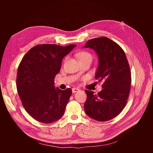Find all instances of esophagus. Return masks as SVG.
Wrapping results in <instances>:
<instances>
[{"label":"esophagus","mask_w":153,"mask_h":153,"mask_svg":"<svg viewBox=\"0 0 153 153\" xmlns=\"http://www.w3.org/2000/svg\"><path fill=\"white\" fill-rule=\"evenodd\" d=\"M79 91V89L78 88H72V92L73 93H77Z\"/></svg>","instance_id":"1"}]
</instances>
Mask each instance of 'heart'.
<instances>
[{"instance_id": "heart-1", "label": "heart", "mask_w": 153, "mask_h": 153, "mask_svg": "<svg viewBox=\"0 0 153 153\" xmlns=\"http://www.w3.org/2000/svg\"><path fill=\"white\" fill-rule=\"evenodd\" d=\"M77 57L78 58L79 61L84 60H92L93 56L91 54L87 51H80L76 54Z\"/></svg>"}]
</instances>
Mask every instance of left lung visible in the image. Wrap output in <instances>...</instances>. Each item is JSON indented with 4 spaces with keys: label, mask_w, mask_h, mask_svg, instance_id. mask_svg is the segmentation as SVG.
Listing matches in <instances>:
<instances>
[{
    "label": "left lung",
    "mask_w": 153,
    "mask_h": 153,
    "mask_svg": "<svg viewBox=\"0 0 153 153\" xmlns=\"http://www.w3.org/2000/svg\"><path fill=\"white\" fill-rule=\"evenodd\" d=\"M85 47L93 48L98 54L99 66L95 77L103 82V89L97 94L85 91V112L97 121H108L118 116L126 105L131 88L130 68L121 47L108 37L92 39Z\"/></svg>",
    "instance_id": "obj_1"
}]
</instances>
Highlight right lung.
<instances>
[{
    "mask_svg": "<svg viewBox=\"0 0 153 153\" xmlns=\"http://www.w3.org/2000/svg\"><path fill=\"white\" fill-rule=\"evenodd\" d=\"M76 46L37 45L19 63L16 77L18 95L26 112L37 121L53 123L64 115L72 91L55 88L54 79L63 58Z\"/></svg>",
    "mask_w": 153,
    "mask_h": 153,
    "instance_id": "add662e5",
    "label": "right lung"
}]
</instances>
